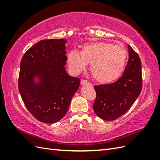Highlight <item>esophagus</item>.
<instances>
[{
  "mask_svg": "<svg viewBox=\"0 0 160 160\" xmlns=\"http://www.w3.org/2000/svg\"><path fill=\"white\" fill-rule=\"evenodd\" d=\"M81 84L82 85H91V83H90V82H89L88 81H87V80H85V79H83V80H81Z\"/></svg>",
  "mask_w": 160,
  "mask_h": 160,
  "instance_id": "obj_1",
  "label": "esophagus"
}]
</instances>
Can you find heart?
I'll return each instance as SVG.
<instances>
[{
    "mask_svg": "<svg viewBox=\"0 0 160 160\" xmlns=\"http://www.w3.org/2000/svg\"><path fill=\"white\" fill-rule=\"evenodd\" d=\"M127 58L128 52L123 46L99 41L83 45L80 51H70L67 54V63L75 73L91 63L90 70L93 78L100 83H109L122 74Z\"/></svg>",
    "mask_w": 160,
    "mask_h": 160,
    "instance_id": "1",
    "label": "heart"
}]
</instances>
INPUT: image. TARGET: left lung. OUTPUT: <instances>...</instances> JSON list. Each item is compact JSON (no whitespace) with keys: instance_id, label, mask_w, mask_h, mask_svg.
<instances>
[{"instance_id":"left-lung-1","label":"left lung","mask_w":160,"mask_h":160,"mask_svg":"<svg viewBox=\"0 0 160 160\" xmlns=\"http://www.w3.org/2000/svg\"><path fill=\"white\" fill-rule=\"evenodd\" d=\"M129 60L123 75L115 83L94 86L93 109L106 121L121 117L132 107L142 88V62L138 53L128 45Z\"/></svg>"}]
</instances>
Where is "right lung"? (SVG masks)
Returning <instances> with one entry per match:
<instances>
[{
  "label": "right lung",
  "mask_w": 160,
  "mask_h": 160,
  "mask_svg": "<svg viewBox=\"0 0 160 160\" xmlns=\"http://www.w3.org/2000/svg\"><path fill=\"white\" fill-rule=\"evenodd\" d=\"M66 42L63 38L40 41L21 61L19 93L28 111L42 123H56L63 118L79 88L80 79L65 69ZM36 76L38 83L33 80Z\"/></svg>",
  "instance_id": "1"
}]
</instances>
